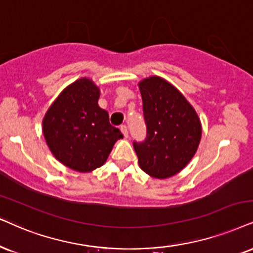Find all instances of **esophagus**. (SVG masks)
Masks as SVG:
<instances>
[{"mask_svg": "<svg viewBox=\"0 0 253 253\" xmlns=\"http://www.w3.org/2000/svg\"><path fill=\"white\" fill-rule=\"evenodd\" d=\"M121 131L124 135V137L129 136V130H127V126H121Z\"/></svg>", "mask_w": 253, "mask_h": 253, "instance_id": "34e87169", "label": "esophagus"}]
</instances>
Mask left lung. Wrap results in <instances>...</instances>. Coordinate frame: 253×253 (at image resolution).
<instances>
[{"instance_id": "left-lung-1", "label": "left lung", "mask_w": 253, "mask_h": 253, "mask_svg": "<svg viewBox=\"0 0 253 253\" xmlns=\"http://www.w3.org/2000/svg\"><path fill=\"white\" fill-rule=\"evenodd\" d=\"M139 90L146 137L133 141V149L144 172L168 178L184 169L197 151L201 122L182 93L161 77L142 81Z\"/></svg>"}]
</instances>
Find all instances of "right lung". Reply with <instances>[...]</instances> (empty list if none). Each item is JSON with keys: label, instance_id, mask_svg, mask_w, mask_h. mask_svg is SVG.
Wrapping results in <instances>:
<instances>
[{"label": "right lung", "instance_id": "1", "mask_svg": "<svg viewBox=\"0 0 253 253\" xmlns=\"http://www.w3.org/2000/svg\"><path fill=\"white\" fill-rule=\"evenodd\" d=\"M99 90L92 81L81 79L58 96L43 120V133L52 155L80 172L97 169L123 135L98 107Z\"/></svg>", "mask_w": 253, "mask_h": 253}]
</instances>
